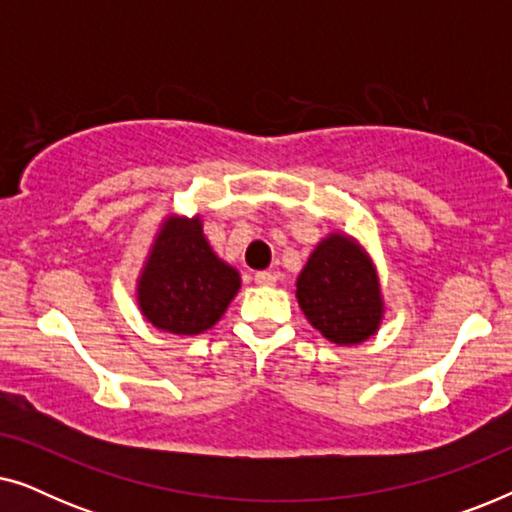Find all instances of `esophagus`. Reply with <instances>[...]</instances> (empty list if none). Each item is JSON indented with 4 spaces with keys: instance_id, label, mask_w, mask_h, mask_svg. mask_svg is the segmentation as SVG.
<instances>
[{
    "instance_id": "esophagus-1",
    "label": "esophagus",
    "mask_w": 512,
    "mask_h": 512,
    "mask_svg": "<svg viewBox=\"0 0 512 512\" xmlns=\"http://www.w3.org/2000/svg\"><path fill=\"white\" fill-rule=\"evenodd\" d=\"M254 282L258 284V286H272L277 282V277L272 275V272H256V277H254Z\"/></svg>"
}]
</instances>
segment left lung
<instances>
[{
	"label": "left lung",
	"mask_w": 512,
	"mask_h": 512,
	"mask_svg": "<svg viewBox=\"0 0 512 512\" xmlns=\"http://www.w3.org/2000/svg\"><path fill=\"white\" fill-rule=\"evenodd\" d=\"M296 298L307 321L335 345H361L384 317L375 265L345 233H331L314 247L298 275Z\"/></svg>",
	"instance_id": "left-lung-1"
}]
</instances>
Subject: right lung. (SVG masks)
I'll return each mask as SVG.
<instances>
[{
  "label": "right lung",
  "instance_id": "add662e5",
  "mask_svg": "<svg viewBox=\"0 0 512 512\" xmlns=\"http://www.w3.org/2000/svg\"><path fill=\"white\" fill-rule=\"evenodd\" d=\"M240 286V272L209 247L200 216L170 214L137 279V303L160 331L198 335L223 317Z\"/></svg>",
  "mask_w": 512,
  "mask_h": 512
}]
</instances>
